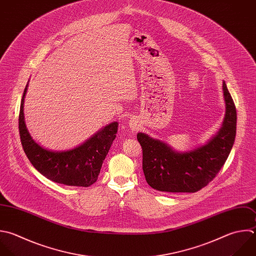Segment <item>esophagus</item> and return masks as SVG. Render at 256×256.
Here are the masks:
<instances>
[{"label":"esophagus","instance_id":"esophagus-1","mask_svg":"<svg viewBox=\"0 0 256 256\" xmlns=\"http://www.w3.org/2000/svg\"><path fill=\"white\" fill-rule=\"evenodd\" d=\"M129 126H130V128H131L133 131H136V130L139 129L140 124H139V122H138L135 118H133V119H131V120L129 121Z\"/></svg>","mask_w":256,"mask_h":256}]
</instances>
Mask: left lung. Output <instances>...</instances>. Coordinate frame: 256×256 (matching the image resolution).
<instances>
[{
  "label": "left lung",
  "mask_w": 256,
  "mask_h": 256,
  "mask_svg": "<svg viewBox=\"0 0 256 256\" xmlns=\"http://www.w3.org/2000/svg\"><path fill=\"white\" fill-rule=\"evenodd\" d=\"M222 90L225 117L222 127L206 144L177 152L145 133L137 134L143 151V172L152 188L162 192L193 193L215 178L232 149L236 135V108L224 81Z\"/></svg>",
  "instance_id": "1"
}]
</instances>
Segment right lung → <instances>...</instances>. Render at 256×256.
Here are the masks:
<instances>
[{
    "mask_svg": "<svg viewBox=\"0 0 256 256\" xmlns=\"http://www.w3.org/2000/svg\"><path fill=\"white\" fill-rule=\"evenodd\" d=\"M24 90L19 115V131L23 149L32 165L46 178L68 186L88 187L98 179L103 161L116 137L118 123L112 122L83 144L66 151H52L40 146L25 124Z\"/></svg>",
    "mask_w": 256,
    "mask_h": 256,
    "instance_id": "add662e5",
    "label": "right lung"
}]
</instances>
